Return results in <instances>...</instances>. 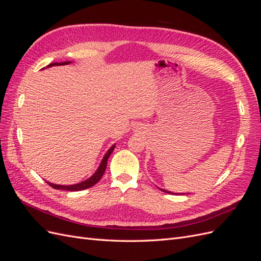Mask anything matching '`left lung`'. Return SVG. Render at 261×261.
I'll list each match as a JSON object with an SVG mask.
<instances>
[{"label":"left lung","instance_id":"obj_1","mask_svg":"<svg viewBox=\"0 0 261 261\" xmlns=\"http://www.w3.org/2000/svg\"><path fill=\"white\" fill-rule=\"evenodd\" d=\"M162 191H163V189H162ZM163 192H165V193H169V194H172V193H170V192H167V191H163Z\"/></svg>","mask_w":261,"mask_h":261}]
</instances>
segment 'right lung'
Here are the masks:
<instances>
[{
	"label": "right lung",
	"instance_id": "add662e5",
	"mask_svg": "<svg viewBox=\"0 0 261 261\" xmlns=\"http://www.w3.org/2000/svg\"><path fill=\"white\" fill-rule=\"evenodd\" d=\"M69 62H65V63H51V64L48 65V67L50 66H53V65H62V64H68ZM115 146L111 147L109 149V151L106 153V155L103 156V159H102V162L100 164L99 169L97 170V172L94 173V174L88 178L86 179L84 181H82V183L80 184H75V185H67V186H64V185H57V184H52V183H49V181H46L52 188H55V189H63V191H69V192H77V191H84V189H87L89 187H92L93 185H96L98 181L101 179V177L103 176L105 172H106V169H107V164H108V159L109 156L111 155V153L113 152Z\"/></svg>",
	"mask_w": 261,
	"mask_h": 261
}]
</instances>
